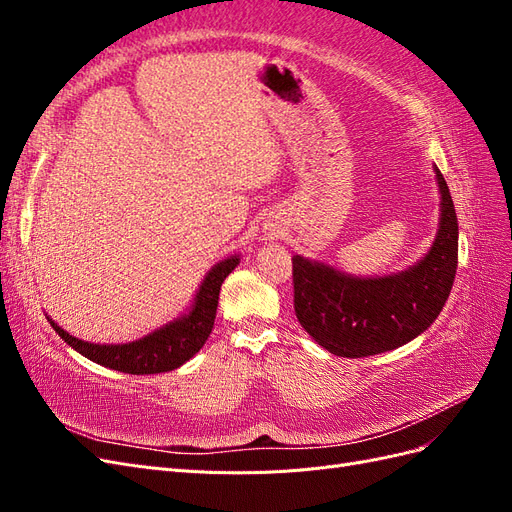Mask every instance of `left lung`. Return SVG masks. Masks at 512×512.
<instances>
[{"label": "left lung", "instance_id": "obj_1", "mask_svg": "<svg viewBox=\"0 0 512 512\" xmlns=\"http://www.w3.org/2000/svg\"><path fill=\"white\" fill-rule=\"evenodd\" d=\"M442 194L438 237L412 269L359 280L320 262L292 258L294 314L312 339L346 359L408 344L438 318L457 273L459 226L451 192L436 168Z\"/></svg>", "mask_w": 512, "mask_h": 512}]
</instances>
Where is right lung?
<instances>
[{
  "label": "right lung",
  "mask_w": 512,
  "mask_h": 512,
  "mask_svg": "<svg viewBox=\"0 0 512 512\" xmlns=\"http://www.w3.org/2000/svg\"><path fill=\"white\" fill-rule=\"evenodd\" d=\"M239 265V258L232 256L215 265L209 275L205 277L203 286H200L192 312L175 322L166 324L164 329L151 333L138 342L132 344H119V346H100L83 342L79 337H72L66 333L53 320L51 327L59 337L64 339L68 346L76 352L87 356L89 361L100 363L104 367H111L123 374H162V371H173L181 367L185 361L205 346L207 337L213 329L215 322V309H218L220 288L226 280V275Z\"/></svg>",
  "instance_id": "1"
}]
</instances>
